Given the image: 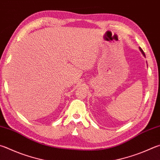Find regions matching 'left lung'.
<instances>
[{
    "instance_id": "left-lung-1",
    "label": "left lung",
    "mask_w": 160,
    "mask_h": 160,
    "mask_svg": "<svg viewBox=\"0 0 160 160\" xmlns=\"http://www.w3.org/2000/svg\"><path fill=\"white\" fill-rule=\"evenodd\" d=\"M139 50H140V51L141 52V53H142V54H143V56H144V57H146V55H145V53H144V52L143 51V50H142V49H141V48H139Z\"/></svg>"
}]
</instances>
